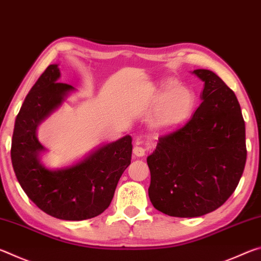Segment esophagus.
Returning <instances> with one entry per match:
<instances>
[{"instance_id":"obj_1","label":"esophagus","mask_w":261,"mask_h":261,"mask_svg":"<svg viewBox=\"0 0 261 261\" xmlns=\"http://www.w3.org/2000/svg\"><path fill=\"white\" fill-rule=\"evenodd\" d=\"M145 148L144 147H141V146H139V143H137V145L135 146V148H134V154L136 156H138V158H141V156H144L145 155Z\"/></svg>"}]
</instances>
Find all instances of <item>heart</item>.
<instances>
[{
    "label": "heart",
    "mask_w": 261,
    "mask_h": 261,
    "mask_svg": "<svg viewBox=\"0 0 261 261\" xmlns=\"http://www.w3.org/2000/svg\"><path fill=\"white\" fill-rule=\"evenodd\" d=\"M165 92L154 105L149 124L156 131H168L187 122L196 105V96L187 87L176 86L174 82H167Z\"/></svg>",
    "instance_id": "b5f03b06"
}]
</instances>
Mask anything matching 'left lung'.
<instances>
[{
    "label": "left lung",
    "mask_w": 261,
    "mask_h": 261,
    "mask_svg": "<svg viewBox=\"0 0 261 261\" xmlns=\"http://www.w3.org/2000/svg\"><path fill=\"white\" fill-rule=\"evenodd\" d=\"M199 107L184 126L159 138L147 156L148 197L158 211L197 218L215 211L237 188L246 162L245 123L233 92L211 70Z\"/></svg>",
    "instance_id": "obj_1"
}]
</instances>
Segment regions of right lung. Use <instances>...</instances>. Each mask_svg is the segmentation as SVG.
Instances as JSON below:
<instances>
[{"label":"right lung","mask_w":261,"mask_h":261,"mask_svg":"<svg viewBox=\"0 0 261 261\" xmlns=\"http://www.w3.org/2000/svg\"><path fill=\"white\" fill-rule=\"evenodd\" d=\"M57 64H50L23 102L16 117L11 161L21 189L39 208L56 219L81 221L100 215L112 202L118 180L131 163L132 138L124 136L92 151L69 167L48 169L40 161L46 148L37 129L74 91L59 83Z\"/></svg>","instance_id":"add662e5"}]
</instances>
